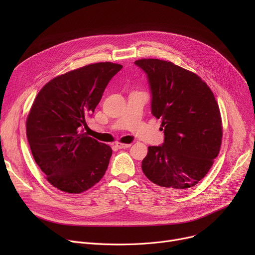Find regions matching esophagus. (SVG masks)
<instances>
[{
	"label": "esophagus",
	"instance_id": "34e87169",
	"mask_svg": "<svg viewBox=\"0 0 255 255\" xmlns=\"http://www.w3.org/2000/svg\"><path fill=\"white\" fill-rule=\"evenodd\" d=\"M117 148L119 149H127V148H130L131 146V143H122V142H117L116 143Z\"/></svg>",
	"mask_w": 255,
	"mask_h": 255
}]
</instances>
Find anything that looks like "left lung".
Segmentation results:
<instances>
[{
    "mask_svg": "<svg viewBox=\"0 0 255 255\" xmlns=\"http://www.w3.org/2000/svg\"><path fill=\"white\" fill-rule=\"evenodd\" d=\"M145 73L152 115L161 119V145L148 148L141 162L151 182L170 193L192 188L212 167L220 151L222 123L211 89L193 72L171 62H134Z\"/></svg>",
    "mask_w": 255,
    "mask_h": 255,
    "instance_id": "obj_1",
    "label": "left lung"
}]
</instances>
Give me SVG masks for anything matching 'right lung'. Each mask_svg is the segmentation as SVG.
<instances>
[{"label":"right lung","mask_w":255,"mask_h":255,"mask_svg":"<svg viewBox=\"0 0 255 255\" xmlns=\"http://www.w3.org/2000/svg\"><path fill=\"white\" fill-rule=\"evenodd\" d=\"M122 67L87 65L51 79L36 96L26 118V137L35 162L59 190L82 193L104 176L113 150L88 136L84 127Z\"/></svg>","instance_id":"obj_1"}]
</instances>
